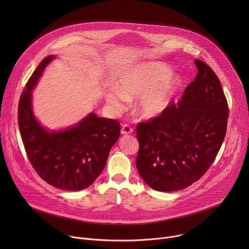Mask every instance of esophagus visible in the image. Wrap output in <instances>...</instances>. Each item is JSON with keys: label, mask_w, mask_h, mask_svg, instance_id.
I'll use <instances>...</instances> for the list:
<instances>
[{"label": "esophagus", "mask_w": 249, "mask_h": 249, "mask_svg": "<svg viewBox=\"0 0 249 249\" xmlns=\"http://www.w3.org/2000/svg\"><path fill=\"white\" fill-rule=\"evenodd\" d=\"M132 132H133V128L131 126H129L128 124H124L121 128L122 135H128V134H131Z\"/></svg>", "instance_id": "34e87169"}]
</instances>
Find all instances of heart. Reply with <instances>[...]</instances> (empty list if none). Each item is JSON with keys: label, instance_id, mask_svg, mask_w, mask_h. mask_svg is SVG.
I'll return each instance as SVG.
<instances>
[{"label": "heart", "instance_id": "1", "mask_svg": "<svg viewBox=\"0 0 249 249\" xmlns=\"http://www.w3.org/2000/svg\"><path fill=\"white\" fill-rule=\"evenodd\" d=\"M171 75V70L160 63H147L128 69L120 74L117 88L106 93V101L115 110L123 107L127 98L142 96L138 111L145 118L161 114L181 86L179 77Z\"/></svg>", "mask_w": 249, "mask_h": 249}]
</instances>
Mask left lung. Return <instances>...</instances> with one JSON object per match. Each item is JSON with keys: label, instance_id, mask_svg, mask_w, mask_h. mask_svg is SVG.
<instances>
[{"label": "left lung", "instance_id": "1", "mask_svg": "<svg viewBox=\"0 0 249 249\" xmlns=\"http://www.w3.org/2000/svg\"><path fill=\"white\" fill-rule=\"evenodd\" d=\"M198 73L181 96L159 116L137 125L136 166L144 181L162 192L199 180L214 162L227 132L229 106L221 82L196 59Z\"/></svg>", "mask_w": 249, "mask_h": 249}]
</instances>
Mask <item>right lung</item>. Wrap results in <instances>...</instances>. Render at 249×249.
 <instances>
[{
  "instance_id": "add662e5",
  "label": "right lung",
  "mask_w": 249,
  "mask_h": 249,
  "mask_svg": "<svg viewBox=\"0 0 249 249\" xmlns=\"http://www.w3.org/2000/svg\"><path fill=\"white\" fill-rule=\"evenodd\" d=\"M53 59L41 61L27 81L19 98L18 121L27 158L48 184L68 191L86 189L103 170L112 146L120 136L117 120L89 114L64 131L48 132L35 119L31 90Z\"/></svg>"
}]
</instances>
